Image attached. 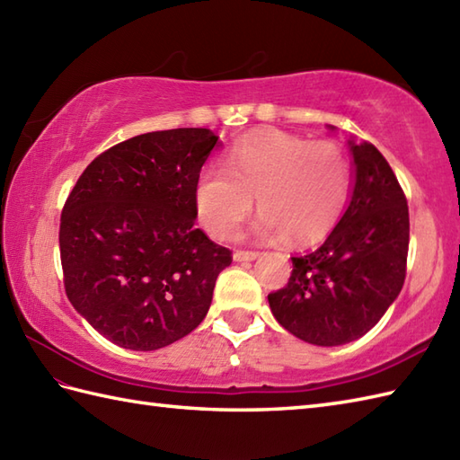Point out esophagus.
Listing matches in <instances>:
<instances>
[{"label":"esophagus","mask_w":460,"mask_h":460,"mask_svg":"<svg viewBox=\"0 0 460 460\" xmlns=\"http://www.w3.org/2000/svg\"><path fill=\"white\" fill-rule=\"evenodd\" d=\"M259 255H261L259 251H235L233 252V259L237 262H243V261H255Z\"/></svg>","instance_id":"esophagus-1"}]
</instances>
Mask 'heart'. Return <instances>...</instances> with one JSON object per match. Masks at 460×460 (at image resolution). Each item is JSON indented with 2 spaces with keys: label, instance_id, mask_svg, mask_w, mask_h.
I'll list each match as a JSON object with an SVG mask.
<instances>
[{
  "label": "heart",
  "instance_id": "obj_1",
  "mask_svg": "<svg viewBox=\"0 0 460 460\" xmlns=\"http://www.w3.org/2000/svg\"><path fill=\"white\" fill-rule=\"evenodd\" d=\"M225 168H203L193 190L195 211L211 237L227 241L252 211L267 241L316 243L334 229L349 195L351 170L336 142H312L282 130H259L231 146Z\"/></svg>",
  "mask_w": 460,
  "mask_h": 460
}]
</instances>
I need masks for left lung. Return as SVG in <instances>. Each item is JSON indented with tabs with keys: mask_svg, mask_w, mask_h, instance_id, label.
<instances>
[{
	"mask_svg": "<svg viewBox=\"0 0 460 460\" xmlns=\"http://www.w3.org/2000/svg\"><path fill=\"white\" fill-rule=\"evenodd\" d=\"M356 183L346 213L306 255L290 257L285 288L269 295L290 334L316 346H341L374 328L403 288L409 208L392 165L369 142H351Z\"/></svg>",
	"mask_w": 460,
	"mask_h": 460,
	"instance_id": "8db88e82",
	"label": "left lung"
}]
</instances>
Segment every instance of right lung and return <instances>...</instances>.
<instances>
[{"mask_svg":"<svg viewBox=\"0 0 460 460\" xmlns=\"http://www.w3.org/2000/svg\"><path fill=\"white\" fill-rule=\"evenodd\" d=\"M217 136H134L86 165L61 213L58 247L75 310L116 346L150 351L208 314L233 252L195 227L193 190Z\"/></svg>","mask_w":460,"mask_h":460,"instance_id":"1","label":"right lung"}]
</instances>
